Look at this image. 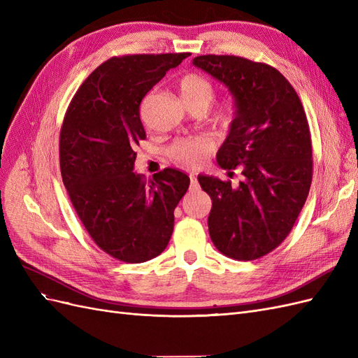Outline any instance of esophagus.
Here are the masks:
<instances>
[{"instance_id":"34e87169","label":"esophagus","mask_w":358,"mask_h":358,"mask_svg":"<svg viewBox=\"0 0 358 358\" xmlns=\"http://www.w3.org/2000/svg\"><path fill=\"white\" fill-rule=\"evenodd\" d=\"M189 187H191V189H197V187H199V180L194 175H189Z\"/></svg>"}]
</instances>
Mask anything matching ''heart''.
Segmentation results:
<instances>
[{"label":"heart","instance_id":"1","mask_svg":"<svg viewBox=\"0 0 358 358\" xmlns=\"http://www.w3.org/2000/svg\"><path fill=\"white\" fill-rule=\"evenodd\" d=\"M180 96L191 110H206L215 99V85L200 73L183 74L178 82ZM236 112L233 103H224L216 109L221 122H230ZM212 142L204 136L182 137L169 148L170 159L178 166L194 169L210 154Z\"/></svg>","mask_w":358,"mask_h":358}]
</instances>
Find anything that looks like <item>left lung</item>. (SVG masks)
I'll list each match as a JSON object with an SVG mask.
<instances>
[{
	"label": "left lung",
	"instance_id": "obj_1",
	"mask_svg": "<svg viewBox=\"0 0 358 358\" xmlns=\"http://www.w3.org/2000/svg\"><path fill=\"white\" fill-rule=\"evenodd\" d=\"M194 66L229 86L236 117L216 161L242 180L199 176L212 199L209 234L221 254L251 262L285 241L312 183V142L296 90L275 67L236 55H200Z\"/></svg>",
	"mask_w": 358,
	"mask_h": 358
}]
</instances>
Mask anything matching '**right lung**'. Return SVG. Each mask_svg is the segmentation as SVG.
Here are the masks:
<instances>
[{
  "mask_svg": "<svg viewBox=\"0 0 358 358\" xmlns=\"http://www.w3.org/2000/svg\"><path fill=\"white\" fill-rule=\"evenodd\" d=\"M187 57L138 53L107 59L80 85L64 116V187L95 245L119 262L143 263L164 251L175 209L189 187V178L175 169L148 182L133 171L134 149L146 138L140 103Z\"/></svg>",
  "mask_w": 358,
  "mask_h": 358,
  "instance_id": "add662e5",
  "label": "right lung"
}]
</instances>
